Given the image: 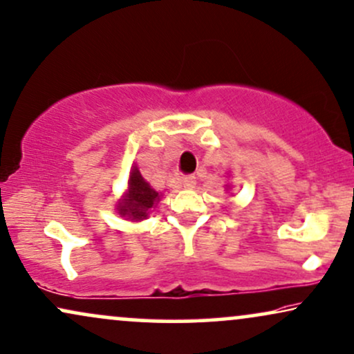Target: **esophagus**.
<instances>
[{"label":"esophagus","mask_w":354,"mask_h":354,"mask_svg":"<svg viewBox=\"0 0 354 354\" xmlns=\"http://www.w3.org/2000/svg\"><path fill=\"white\" fill-rule=\"evenodd\" d=\"M182 183L185 188H194L196 183V178H195V176H185L182 178Z\"/></svg>","instance_id":"34e87169"}]
</instances>
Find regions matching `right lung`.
<instances>
[{
  "label": "right lung",
  "mask_w": 354,
  "mask_h": 354,
  "mask_svg": "<svg viewBox=\"0 0 354 354\" xmlns=\"http://www.w3.org/2000/svg\"><path fill=\"white\" fill-rule=\"evenodd\" d=\"M159 200V194L151 188L148 182L141 177V174L135 167L130 174L128 182V194L118 206L122 216H128L135 221L145 219L148 216V211L153 208L156 201Z\"/></svg>",
  "instance_id": "add662e5"
}]
</instances>
